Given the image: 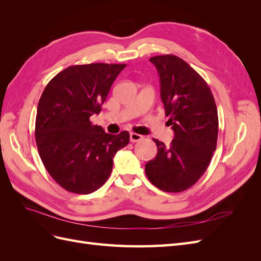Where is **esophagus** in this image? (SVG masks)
<instances>
[{
	"instance_id": "34e87169",
	"label": "esophagus",
	"mask_w": 261,
	"mask_h": 261,
	"mask_svg": "<svg viewBox=\"0 0 261 261\" xmlns=\"http://www.w3.org/2000/svg\"><path fill=\"white\" fill-rule=\"evenodd\" d=\"M144 137L139 135V134L136 133H130L129 134V139H130V143H137V141H140Z\"/></svg>"
}]
</instances>
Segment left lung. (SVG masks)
<instances>
[{
  "label": "left lung",
  "mask_w": 261,
  "mask_h": 261,
  "mask_svg": "<svg viewBox=\"0 0 261 261\" xmlns=\"http://www.w3.org/2000/svg\"><path fill=\"white\" fill-rule=\"evenodd\" d=\"M160 76L161 100L174 130L169 147L153 138L158 152L145 165L146 175L163 192L192 187L206 172L217 148L218 110L206 81L178 57L150 58Z\"/></svg>",
  "instance_id": "1"
}]
</instances>
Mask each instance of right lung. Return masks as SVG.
I'll return each instance as SVG.
<instances>
[{
	"mask_svg": "<svg viewBox=\"0 0 261 261\" xmlns=\"http://www.w3.org/2000/svg\"><path fill=\"white\" fill-rule=\"evenodd\" d=\"M126 64L73 65L55 75L39 100L35 136L39 154L57 183L75 194L96 192L108 180L128 132L107 134L93 125L110 88Z\"/></svg>",
	"mask_w": 261,
	"mask_h": 261,
	"instance_id": "obj_1",
	"label": "right lung"
}]
</instances>
